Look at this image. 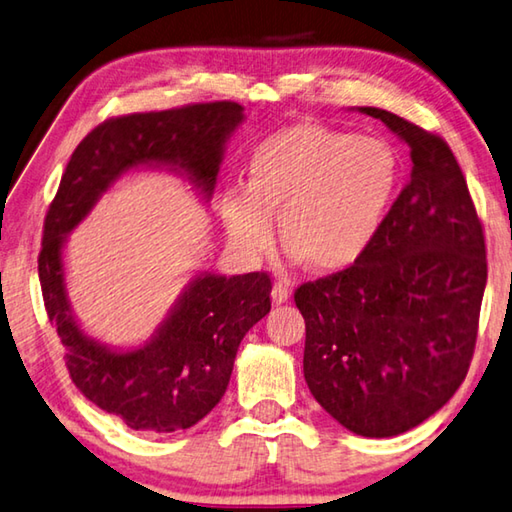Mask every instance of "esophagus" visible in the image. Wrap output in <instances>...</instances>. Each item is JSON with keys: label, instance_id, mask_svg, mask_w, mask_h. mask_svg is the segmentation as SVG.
Segmentation results:
<instances>
[{"label": "esophagus", "instance_id": "1", "mask_svg": "<svg viewBox=\"0 0 512 512\" xmlns=\"http://www.w3.org/2000/svg\"><path fill=\"white\" fill-rule=\"evenodd\" d=\"M271 297H273V304H284V302H288V297H291V291H288L286 284L275 282Z\"/></svg>", "mask_w": 512, "mask_h": 512}]
</instances>
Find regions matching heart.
Masks as SVG:
<instances>
[{
	"mask_svg": "<svg viewBox=\"0 0 512 512\" xmlns=\"http://www.w3.org/2000/svg\"><path fill=\"white\" fill-rule=\"evenodd\" d=\"M401 176V156L385 138L293 123L255 147L246 190L224 192L221 217L232 244L255 255L271 246V215H280L288 253L315 273H338L376 244Z\"/></svg>",
	"mask_w": 512,
	"mask_h": 512,
	"instance_id": "1",
	"label": "heart"
}]
</instances>
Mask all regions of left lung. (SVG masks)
Listing matches in <instances>:
<instances>
[{
    "label": "left lung",
    "instance_id": "obj_1",
    "mask_svg": "<svg viewBox=\"0 0 512 512\" xmlns=\"http://www.w3.org/2000/svg\"><path fill=\"white\" fill-rule=\"evenodd\" d=\"M410 147V183L369 253L306 282L304 378L324 410L369 439L403 434L450 401L468 374L488 280L468 183L441 136L358 107Z\"/></svg>",
    "mask_w": 512,
    "mask_h": 512
}]
</instances>
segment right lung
Returning <instances> with one entry per match:
<instances>
[{
  "mask_svg": "<svg viewBox=\"0 0 512 512\" xmlns=\"http://www.w3.org/2000/svg\"><path fill=\"white\" fill-rule=\"evenodd\" d=\"M241 123L244 107L226 100L105 120L71 154L46 212L37 271L46 313L67 349L69 376L91 403L132 430H188L212 412L226 394L241 340L271 311V277L194 275L145 345L116 349L91 338L71 309L67 237L134 170L181 174L208 203L226 143Z\"/></svg>",
  "mask_w": 512,
  "mask_h": 512,
  "instance_id": "1",
  "label": "right lung"
}]
</instances>
